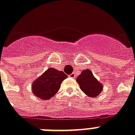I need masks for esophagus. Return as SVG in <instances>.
<instances>
[{
  "label": "esophagus",
  "instance_id": "34e87169",
  "mask_svg": "<svg viewBox=\"0 0 135 135\" xmlns=\"http://www.w3.org/2000/svg\"><path fill=\"white\" fill-rule=\"evenodd\" d=\"M69 77H70L71 78H75V74L74 73H71V74L69 75Z\"/></svg>",
  "mask_w": 135,
  "mask_h": 135
}]
</instances>
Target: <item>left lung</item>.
<instances>
[{"mask_svg": "<svg viewBox=\"0 0 135 135\" xmlns=\"http://www.w3.org/2000/svg\"><path fill=\"white\" fill-rule=\"evenodd\" d=\"M81 90L89 97H98L103 89V85L94 76L89 69L83 70L76 79Z\"/></svg>", "mask_w": 135, "mask_h": 135, "instance_id": "1", "label": "left lung"}]
</instances>
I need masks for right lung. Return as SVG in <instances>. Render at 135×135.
<instances>
[{
    "label": "right lung",
    "mask_w": 135,
    "mask_h": 135,
    "mask_svg": "<svg viewBox=\"0 0 135 135\" xmlns=\"http://www.w3.org/2000/svg\"><path fill=\"white\" fill-rule=\"evenodd\" d=\"M67 75L62 71L49 68L34 81L32 85V94L42 100H49L57 94L61 84Z\"/></svg>",
    "instance_id": "add662e5"
}]
</instances>
